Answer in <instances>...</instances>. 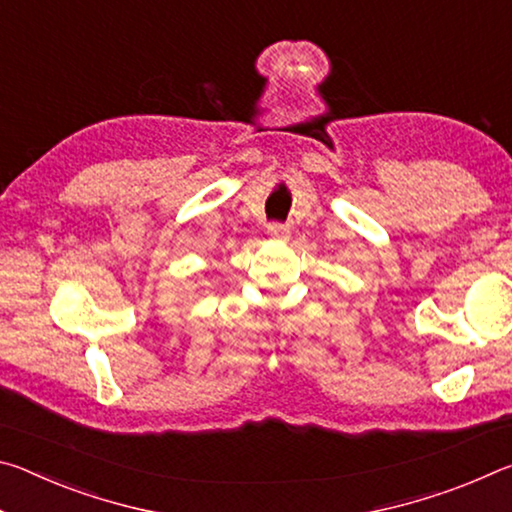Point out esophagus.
<instances>
[{
    "label": "esophagus",
    "mask_w": 512,
    "mask_h": 512,
    "mask_svg": "<svg viewBox=\"0 0 512 512\" xmlns=\"http://www.w3.org/2000/svg\"><path fill=\"white\" fill-rule=\"evenodd\" d=\"M268 235H271L275 241H289L291 230L282 223H271V225H268Z\"/></svg>",
    "instance_id": "34e87169"
}]
</instances>
